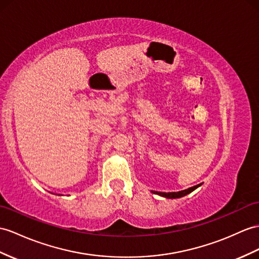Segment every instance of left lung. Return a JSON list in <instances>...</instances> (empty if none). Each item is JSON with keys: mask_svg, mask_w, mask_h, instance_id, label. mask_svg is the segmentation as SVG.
I'll use <instances>...</instances> for the list:
<instances>
[{"mask_svg": "<svg viewBox=\"0 0 259 259\" xmlns=\"http://www.w3.org/2000/svg\"><path fill=\"white\" fill-rule=\"evenodd\" d=\"M202 184H199L197 186H193V187H190L186 189V190H181V191H178V192H158V191H151L155 194H158L160 195V197H163V198H167V199H178V198H182L185 197V195L191 193L192 191H194L195 189L199 188Z\"/></svg>", "mask_w": 259, "mask_h": 259, "instance_id": "obj_1", "label": "left lung"}]
</instances>
